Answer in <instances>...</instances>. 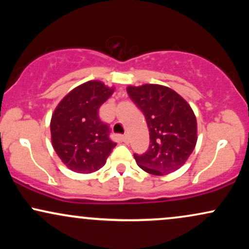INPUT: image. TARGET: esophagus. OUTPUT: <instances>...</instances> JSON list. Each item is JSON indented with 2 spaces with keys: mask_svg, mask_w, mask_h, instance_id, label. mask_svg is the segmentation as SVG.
<instances>
[{
  "mask_svg": "<svg viewBox=\"0 0 249 249\" xmlns=\"http://www.w3.org/2000/svg\"><path fill=\"white\" fill-rule=\"evenodd\" d=\"M122 139H123V142H125V144H127L128 141H130V138H128V134H124V136L122 137Z\"/></svg>",
  "mask_w": 249,
  "mask_h": 249,
  "instance_id": "34e87169",
  "label": "esophagus"
}]
</instances>
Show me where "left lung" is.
<instances>
[{"instance_id": "obj_1", "label": "left lung", "mask_w": 249, "mask_h": 249, "mask_svg": "<svg viewBox=\"0 0 249 249\" xmlns=\"http://www.w3.org/2000/svg\"><path fill=\"white\" fill-rule=\"evenodd\" d=\"M126 91L144 113L150 131L151 144L146 153L133 154L138 166L153 176H165L179 170L198 141L192 107L179 93L164 85H130Z\"/></svg>"}]
</instances>
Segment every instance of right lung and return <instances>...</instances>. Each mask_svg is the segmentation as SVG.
<instances>
[{
	"instance_id": "right-lung-1",
	"label": "right lung",
	"mask_w": 249,
	"mask_h": 249,
	"mask_svg": "<svg viewBox=\"0 0 249 249\" xmlns=\"http://www.w3.org/2000/svg\"><path fill=\"white\" fill-rule=\"evenodd\" d=\"M115 88L101 81H89L70 91L58 103L50 122L51 144L63 164L76 173L102 168L116 146L98 110Z\"/></svg>"
}]
</instances>
